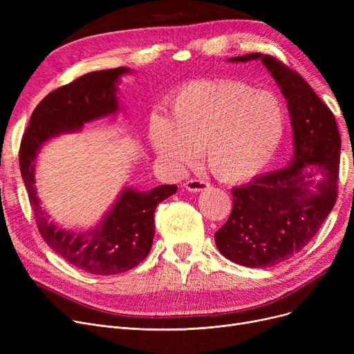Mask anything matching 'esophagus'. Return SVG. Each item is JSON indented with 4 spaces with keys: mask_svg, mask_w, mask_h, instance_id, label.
Returning <instances> with one entry per match:
<instances>
[{
    "mask_svg": "<svg viewBox=\"0 0 354 354\" xmlns=\"http://www.w3.org/2000/svg\"><path fill=\"white\" fill-rule=\"evenodd\" d=\"M211 185L205 180H201V179H191L187 183H185V188H187L189 192H202V191H207L209 189Z\"/></svg>",
    "mask_w": 354,
    "mask_h": 354,
    "instance_id": "1",
    "label": "esophagus"
}]
</instances>
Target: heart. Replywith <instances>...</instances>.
<instances>
[{"label": "heart", "mask_w": 354, "mask_h": 354, "mask_svg": "<svg viewBox=\"0 0 354 354\" xmlns=\"http://www.w3.org/2000/svg\"><path fill=\"white\" fill-rule=\"evenodd\" d=\"M169 118L153 116L149 139L158 156L180 171L205 149L209 169L222 182L243 183L274 160L286 135L283 100L236 80H196L167 100Z\"/></svg>", "instance_id": "obj_1"}]
</instances>
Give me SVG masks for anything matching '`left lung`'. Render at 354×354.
I'll return each mask as SVG.
<instances>
[{
	"instance_id": "8db88e82",
	"label": "left lung",
	"mask_w": 354,
	"mask_h": 354,
	"mask_svg": "<svg viewBox=\"0 0 354 354\" xmlns=\"http://www.w3.org/2000/svg\"><path fill=\"white\" fill-rule=\"evenodd\" d=\"M254 60H261L287 100L294 153L283 169L232 189V212L215 232V244L239 266L267 268L300 252L331 212L342 139L331 110L299 73L261 53L228 62Z\"/></svg>"
}]
</instances>
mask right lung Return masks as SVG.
Segmentation results:
<instances>
[{
	"label": "right lung",
	"mask_w": 354,
	"mask_h": 354,
	"mask_svg": "<svg viewBox=\"0 0 354 354\" xmlns=\"http://www.w3.org/2000/svg\"><path fill=\"white\" fill-rule=\"evenodd\" d=\"M130 71L129 67L91 71L51 91L32 111L20 146L21 176L43 239L66 261L96 275L124 272L143 261L153 243L155 209L176 192V185L146 192L124 187L96 227L74 232L54 224L43 209L35 188V159L46 142L116 115L120 110L118 86Z\"/></svg>",
	"instance_id": "obj_1"
}]
</instances>
